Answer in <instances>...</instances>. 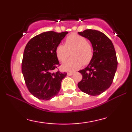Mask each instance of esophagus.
<instances>
[{
	"instance_id": "esophagus-1",
	"label": "esophagus",
	"mask_w": 132,
	"mask_h": 132,
	"mask_svg": "<svg viewBox=\"0 0 132 132\" xmlns=\"http://www.w3.org/2000/svg\"><path fill=\"white\" fill-rule=\"evenodd\" d=\"M74 75V72H68V76H72Z\"/></svg>"
}]
</instances>
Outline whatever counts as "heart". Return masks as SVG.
<instances>
[{
  "label": "heart",
  "instance_id": "1",
  "mask_svg": "<svg viewBox=\"0 0 132 132\" xmlns=\"http://www.w3.org/2000/svg\"><path fill=\"white\" fill-rule=\"evenodd\" d=\"M72 57L68 59L61 65L66 71H74L87 64L93 57V49L91 44L84 37L76 33H72L66 38L65 44H60L56 48V54L58 60L64 61L69 57L71 52Z\"/></svg>",
  "mask_w": 132,
  "mask_h": 132
}]
</instances>
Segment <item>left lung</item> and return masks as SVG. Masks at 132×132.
Masks as SVG:
<instances>
[{"label":"left lung","instance_id":"obj_1","mask_svg":"<svg viewBox=\"0 0 132 132\" xmlns=\"http://www.w3.org/2000/svg\"><path fill=\"white\" fill-rule=\"evenodd\" d=\"M90 41L93 57L87 66L79 72L82 79L78 84L81 91L90 95H97L109 88L114 78L117 59L112 41L104 33L95 30L78 32Z\"/></svg>","mask_w":132,"mask_h":132}]
</instances>
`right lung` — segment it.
Instances as JSON below:
<instances>
[{"instance_id": "add662e5", "label": "right lung", "mask_w": 132, "mask_h": 132, "mask_svg": "<svg viewBox=\"0 0 132 132\" xmlns=\"http://www.w3.org/2000/svg\"><path fill=\"white\" fill-rule=\"evenodd\" d=\"M68 31H46L35 36L25 46L22 71L27 88L39 99L50 100L57 95L66 72L53 71L60 64L56 48Z\"/></svg>"}]
</instances>
